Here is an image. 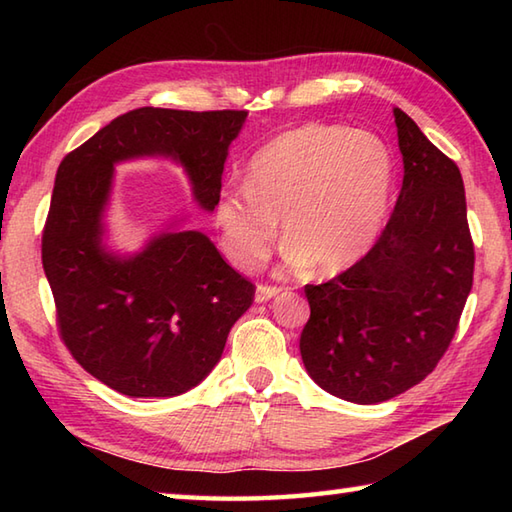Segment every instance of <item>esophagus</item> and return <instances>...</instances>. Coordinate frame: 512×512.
I'll use <instances>...</instances> for the list:
<instances>
[{
    "mask_svg": "<svg viewBox=\"0 0 512 512\" xmlns=\"http://www.w3.org/2000/svg\"><path fill=\"white\" fill-rule=\"evenodd\" d=\"M279 292H281V288H277V286L259 284L257 290H255V301H257V303H264V301H268V299H273L275 295H279Z\"/></svg>",
    "mask_w": 512,
    "mask_h": 512,
    "instance_id": "34e87169",
    "label": "esophagus"
}]
</instances>
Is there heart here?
Masks as SVG:
<instances>
[{"label":"heart","mask_w":512,"mask_h":512,"mask_svg":"<svg viewBox=\"0 0 512 512\" xmlns=\"http://www.w3.org/2000/svg\"><path fill=\"white\" fill-rule=\"evenodd\" d=\"M391 184L394 158L378 136L299 125L250 158L246 184H228L217 195V244L235 268L255 270L273 250L281 220L292 262L339 273L374 242Z\"/></svg>","instance_id":"heart-1"}]
</instances>
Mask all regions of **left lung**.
<instances>
[{"instance_id": "1", "label": "left lung", "mask_w": 512, "mask_h": 512, "mask_svg": "<svg viewBox=\"0 0 512 512\" xmlns=\"http://www.w3.org/2000/svg\"><path fill=\"white\" fill-rule=\"evenodd\" d=\"M394 116L405 165L394 213L363 259L306 286L299 341L314 383L358 405L394 398L436 369L473 286L462 173L405 112Z\"/></svg>"}]
</instances>
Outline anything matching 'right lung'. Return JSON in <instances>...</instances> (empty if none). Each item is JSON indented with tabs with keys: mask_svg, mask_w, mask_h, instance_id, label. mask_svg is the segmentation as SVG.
I'll use <instances>...</instances> for the list:
<instances>
[{
	"mask_svg": "<svg viewBox=\"0 0 512 512\" xmlns=\"http://www.w3.org/2000/svg\"><path fill=\"white\" fill-rule=\"evenodd\" d=\"M248 112L140 107L114 118L61 160L41 239L57 328L74 361L132 398L180 396L220 361L255 286L198 231H165L134 255L103 244L116 162L167 156L213 211L228 145Z\"/></svg>",
	"mask_w": 512,
	"mask_h": 512,
	"instance_id": "1",
	"label": "right lung"
}]
</instances>
